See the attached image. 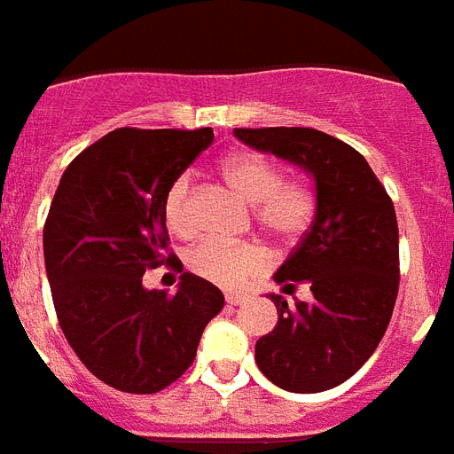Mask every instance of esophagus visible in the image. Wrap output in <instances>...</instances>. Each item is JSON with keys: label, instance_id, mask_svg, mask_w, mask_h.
Masks as SVG:
<instances>
[{"label": "esophagus", "instance_id": "34e87169", "mask_svg": "<svg viewBox=\"0 0 454 454\" xmlns=\"http://www.w3.org/2000/svg\"><path fill=\"white\" fill-rule=\"evenodd\" d=\"M247 301L245 294H226V303L228 305H242Z\"/></svg>", "mask_w": 454, "mask_h": 454}]
</instances>
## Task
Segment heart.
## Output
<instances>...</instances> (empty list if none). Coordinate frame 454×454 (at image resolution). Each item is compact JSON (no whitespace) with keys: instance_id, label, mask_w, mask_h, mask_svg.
Returning <instances> with one entry per match:
<instances>
[{"instance_id":"heart-1","label":"heart","mask_w":454,"mask_h":454,"mask_svg":"<svg viewBox=\"0 0 454 454\" xmlns=\"http://www.w3.org/2000/svg\"><path fill=\"white\" fill-rule=\"evenodd\" d=\"M221 175L239 200L254 205V216L261 226L279 238L303 233L315 216V193L303 182H285L282 169L261 153L238 151L221 163ZM191 176L182 175L165 193L163 215L172 233L189 235ZM268 256L256 245H231L221 239H202L186 252V268L193 275L216 286L245 285L263 270Z\"/></svg>"}]
</instances>
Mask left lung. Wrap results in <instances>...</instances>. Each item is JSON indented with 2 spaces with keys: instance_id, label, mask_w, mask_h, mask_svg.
I'll use <instances>...</instances> for the list:
<instances>
[{
  "instance_id": "1",
  "label": "left lung",
  "mask_w": 454,
  "mask_h": 454,
  "mask_svg": "<svg viewBox=\"0 0 454 454\" xmlns=\"http://www.w3.org/2000/svg\"><path fill=\"white\" fill-rule=\"evenodd\" d=\"M235 137L308 172L315 219L279 265L278 285L308 282L312 301L268 294L278 326L256 340L261 373L286 392L317 394L349 380L373 355L399 294L396 212L366 158L315 128H235Z\"/></svg>"
}]
</instances>
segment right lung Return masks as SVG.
<instances>
[{
  "instance_id": "obj_1",
  "label": "right lung",
  "mask_w": 454,
  "mask_h": 454,
  "mask_svg": "<svg viewBox=\"0 0 454 454\" xmlns=\"http://www.w3.org/2000/svg\"><path fill=\"white\" fill-rule=\"evenodd\" d=\"M212 139V128H121L81 151L55 191L43 261L58 322L88 371L114 389L153 394L182 378L223 308V294L191 272L175 296L142 285L144 272L165 263V193Z\"/></svg>"
}]
</instances>
